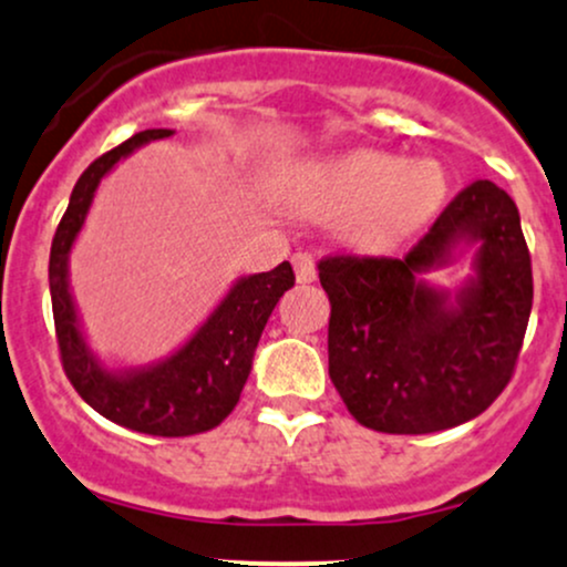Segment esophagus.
<instances>
[{
	"label": "esophagus",
	"mask_w": 567,
	"mask_h": 567,
	"mask_svg": "<svg viewBox=\"0 0 567 567\" xmlns=\"http://www.w3.org/2000/svg\"><path fill=\"white\" fill-rule=\"evenodd\" d=\"M292 269H296V279L301 285L315 282L317 266H315V258H311L309 252H296V256H292Z\"/></svg>",
	"instance_id": "1"
}]
</instances>
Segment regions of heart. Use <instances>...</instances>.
I'll use <instances>...</instances> for the list:
<instances>
[{"mask_svg": "<svg viewBox=\"0 0 567 567\" xmlns=\"http://www.w3.org/2000/svg\"><path fill=\"white\" fill-rule=\"evenodd\" d=\"M285 199L306 218H338V234L365 256H386L437 213L445 178L434 162L357 148L301 159L285 173Z\"/></svg>", "mask_w": 567, "mask_h": 567, "instance_id": "1", "label": "heart"}]
</instances>
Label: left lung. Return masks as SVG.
Segmentation results:
<instances>
[{"mask_svg": "<svg viewBox=\"0 0 567 567\" xmlns=\"http://www.w3.org/2000/svg\"><path fill=\"white\" fill-rule=\"evenodd\" d=\"M475 247L461 289L429 270ZM330 381L362 426L429 434L464 424L512 379L533 306L530 252L509 194L474 181L405 258L320 261Z\"/></svg>", "mask_w": 567, "mask_h": 567, "instance_id": "8db88e82", "label": "left lung"}]
</instances>
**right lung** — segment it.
<instances>
[{
  "label": "right lung",
  "instance_id": "right-lung-1",
  "mask_svg": "<svg viewBox=\"0 0 567 567\" xmlns=\"http://www.w3.org/2000/svg\"><path fill=\"white\" fill-rule=\"evenodd\" d=\"M175 130H143L97 157L76 181L50 247V298L55 336L69 381L103 419L154 437H188L218 426L239 402L252 354L285 290L292 266L239 277L213 315L165 360L141 368H106L90 349L69 285V256L93 205L97 186L135 148L171 138Z\"/></svg>",
  "mask_w": 567,
  "mask_h": 567
}]
</instances>
